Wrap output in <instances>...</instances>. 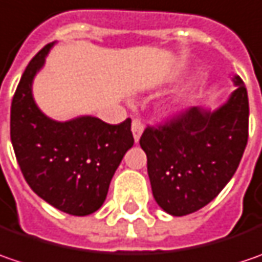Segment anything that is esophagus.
<instances>
[{
	"mask_svg": "<svg viewBox=\"0 0 262 262\" xmlns=\"http://www.w3.org/2000/svg\"><path fill=\"white\" fill-rule=\"evenodd\" d=\"M143 132V123L139 119H133L132 121V133H133V138H135V142H138L141 139V135Z\"/></svg>",
	"mask_w": 262,
	"mask_h": 262,
	"instance_id": "34e87169",
	"label": "esophagus"
}]
</instances>
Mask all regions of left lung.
Wrapping results in <instances>:
<instances>
[{"mask_svg": "<svg viewBox=\"0 0 262 262\" xmlns=\"http://www.w3.org/2000/svg\"><path fill=\"white\" fill-rule=\"evenodd\" d=\"M217 110L193 107L158 127H146L141 146L157 204L182 217L201 210L233 177L248 142L249 102L239 76Z\"/></svg>", "mask_w": 262, "mask_h": 262, "instance_id": "obj_1", "label": "left lung"}]
</instances>
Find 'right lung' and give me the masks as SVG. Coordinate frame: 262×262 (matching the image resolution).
I'll use <instances>...</instances> for the list:
<instances>
[{
  "instance_id": "add662e5",
  "label": "right lung",
  "mask_w": 262,
  "mask_h": 262,
  "mask_svg": "<svg viewBox=\"0 0 262 262\" xmlns=\"http://www.w3.org/2000/svg\"><path fill=\"white\" fill-rule=\"evenodd\" d=\"M55 42L28 64L11 102L10 135L30 189L57 210L88 215L101 208L110 182L133 146L130 119L108 124L92 116L57 121L36 105L32 85Z\"/></svg>"
}]
</instances>
